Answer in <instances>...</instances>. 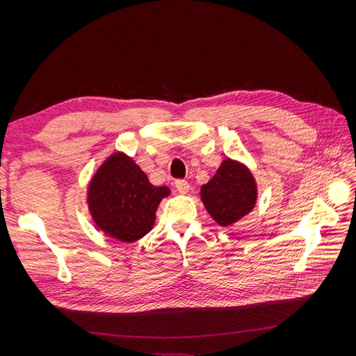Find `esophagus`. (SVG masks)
<instances>
[{
  "label": "esophagus",
  "instance_id": "34e87169",
  "mask_svg": "<svg viewBox=\"0 0 356 356\" xmlns=\"http://www.w3.org/2000/svg\"><path fill=\"white\" fill-rule=\"evenodd\" d=\"M175 187L179 193H187L190 190V184L186 179H177L175 181Z\"/></svg>",
  "mask_w": 356,
  "mask_h": 356
}]
</instances>
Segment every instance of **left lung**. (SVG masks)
<instances>
[{
    "instance_id": "obj_1",
    "label": "left lung",
    "mask_w": 356,
    "mask_h": 356,
    "mask_svg": "<svg viewBox=\"0 0 356 356\" xmlns=\"http://www.w3.org/2000/svg\"><path fill=\"white\" fill-rule=\"evenodd\" d=\"M200 195L211 217L220 225H230L254 208L257 188L251 172L227 159Z\"/></svg>"
}]
</instances>
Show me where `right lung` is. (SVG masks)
Masks as SVG:
<instances>
[{"mask_svg":"<svg viewBox=\"0 0 356 356\" xmlns=\"http://www.w3.org/2000/svg\"><path fill=\"white\" fill-rule=\"evenodd\" d=\"M166 187L149 184L141 168L122 153L113 154L96 172L89 187V208L98 227L123 242L141 239L152 230Z\"/></svg>","mask_w":356,"mask_h":356,"instance_id":"1","label":"right lung"}]
</instances>
